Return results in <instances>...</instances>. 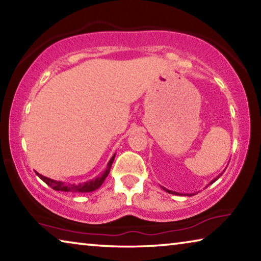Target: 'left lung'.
<instances>
[{
    "instance_id": "obj_1",
    "label": "left lung",
    "mask_w": 261,
    "mask_h": 261,
    "mask_svg": "<svg viewBox=\"0 0 261 261\" xmlns=\"http://www.w3.org/2000/svg\"><path fill=\"white\" fill-rule=\"evenodd\" d=\"M222 174H223V173H221V174H220L219 176H216V177H215V178H214L213 180H212V182H211L210 184H213V183L215 182V180H218V179L220 178V176H222ZM210 184H208V185H210ZM208 185H207V187H208ZM161 188H162L163 190H165V191H167L168 193H171V194H176V196H178V194H180V193H178V192H175V191H170V190H168V189H166V188H163V187H161ZM190 196H193V194H192V193H190Z\"/></svg>"
}]
</instances>
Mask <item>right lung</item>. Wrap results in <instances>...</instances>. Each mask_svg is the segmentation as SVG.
<instances>
[{
	"instance_id": "add662e5",
	"label": "right lung",
	"mask_w": 261,
	"mask_h": 261,
	"mask_svg": "<svg viewBox=\"0 0 261 261\" xmlns=\"http://www.w3.org/2000/svg\"><path fill=\"white\" fill-rule=\"evenodd\" d=\"M114 159H115V154L110 159L107 168H106V170L103 171L102 174L96 176L95 178L91 179V180H87V182H83V183H77V184H71V183H65V182H61V180H55V179H51V178H48L46 176H42L39 173L35 171V174H37L39 177H40L43 182H45L47 185H49L51 189L56 190V191H65V192H81V193H86V192H92V191H95L96 189H99L102 183L105 182L106 177H107L109 171H110V168H112V165L114 162Z\"/></svg>"
}]
</instances>
